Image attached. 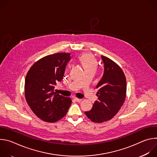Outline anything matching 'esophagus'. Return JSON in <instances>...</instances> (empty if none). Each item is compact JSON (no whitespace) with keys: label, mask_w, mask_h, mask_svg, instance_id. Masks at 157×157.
Masks as SVG:
<instances>
[{"label":"esophagus","mask_w":157,"mask_h":157,"mask_svg":"<svg viewBox=\"0 0 157 157\" xmlns=\"http://www.w3.org/2000/svg\"><path fill=\"white\" fill-rule=\"evenodd\" d=\"M74 100L76 101V102H80L81 101H82V99H78V98H74Z\"/></svg>","instance_id":"esophagus-1"}]
</instances>
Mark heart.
I'll return each instance as SVG.
<instances>
[{
    "mask_svg": "<svg viewBox=\"0 0 157 157\" xmlns=\"http://www.w3.org/2000/svg\"><path fill=\"white\" fill-rule=\"evenodd\" d=\"M79 61L81 63L85 71L96 70L98 63L94 57L89 53H83L79 57Z\"/></svg>",
    "mask_w": 157,
    "mask_h": 157,
    "instance_id": "1",
    "label": "heart"
}]
</instances>
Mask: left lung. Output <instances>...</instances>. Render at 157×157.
<instances>
[{
	"label": "left lung",
	"mask_w": 157,
	"mask_h": 157,
	"mask_svg": "<svg viewBox=\"0 0 157 157\" xmlns=\"http://www.w3.org/2000/svg\"><path fill=\"white\" fill-rule=\"evenodd\" d=\"M104 71L102 79L96 86L98 101L93 108L85 112L91 121L102 123L115 116L122 106L126 97V78L122 69L115 62L101 56Z\"/></svg>",
	"instance_id": "left-lung-1"
}]
</instances>
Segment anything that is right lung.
<instances>
[{"mask_svg":"<svg viewBox=\"0 0 157 157\" xmlns=\"http://www.w3.org/2000/svg\"><path fill=\"white\" fill-rule=\"evenodd\" d=\"M70 53H58L35 63L25 81V96L33 113L40 119L55 122L64 117L72 101L55 92V86L63 79Z\"/></svg>","mask_w":157,"mask_h":157,"instance_id":"add662e5","label":"right lung"}]
</instances>
